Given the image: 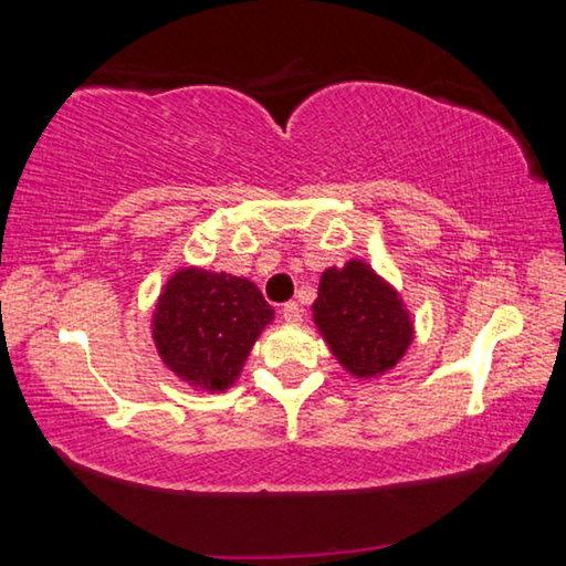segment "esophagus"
Listing matches in <instances>:
<instances>
[{
  "mask_svg": "<svg viewBox=\"0 0 566 566\" xmlns=\"http://www.w3.org/2000/svg\"><path fill=\"white\" fill-rule=\"evenodd\" d=\"M282 317H284L286 322H292V324L302 322V306L296 304V302H286V304L282 306Z\"/></svg>",
  "mask_w": 566,
  "mask_h": 566,
  "instance_id": "1",
  "label": "esophagus"
}]
</instances>
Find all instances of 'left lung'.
Returning <instances> with one entry per match:
<instances>
[{
	"label": "left lung",
	"instance_id": "left-lung-1",
	"mask_svg": "<svg viewBox=\"0 0 566 566\" xmlns=\"http://www.w3.org/2000/svg\"><path fill=\"white\" fill-rule=\"evenodd\" d=\"M314 322L334 357L357 377L395 367L411 342V322L399 296L361 262L322 274Z\"/></svg>",
	"mask_w": 566,
	"mask_h": 566
}]
</instances>
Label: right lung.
I'll use <instances>...</instances> for the list:
<instances>
[{
    "label": "right lung",
    "mask_w": 566,
    "mask_h": 566,
    "mask_svg": "<svg viewBox=\"0 0 566 566\" xmlns=\"http://www.w3.org/2000/svg\"><path fill=\"white\" fill-rule=\"evenodd\" d=\"M272 306L252 282L207 270H181L165 286L155 312V342L167 367L189 385H234Z\"/></svg>",
    "instance_id": "1"
}]
</instances>
